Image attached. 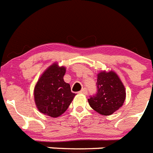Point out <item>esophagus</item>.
Returning <instances> with one entry per match:
<instances>
[{
  "instance_id": "34e87169",
  "label": "esophagus",
  "mask_w": 153,
  "mask_h": 153,
  "mask_svg": "<svg viewBox=\"0 0 153 153\" xmlns=\"http://www.w3.org/2000/svg\"><path fill=\"white\" fill-rule=\"evenodd\" d=\"M79 93H83V94H85V95H86L88 92H87V90H86V88H83V89H82V90H81V91L79 92Z\"/></svg>"
}]
</instances>
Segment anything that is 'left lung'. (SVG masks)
<instances>
[{"label": "left lung", "instance_id": "obj_1", "mask_svg": "<svg viewBox=\"0 0 153 153\" xmlns=\"http://www.w3.org/2000/svg\"><path fill=\"white\" fill-rule=\"evenodd\" d=\"M126 99L123 84L113 71L97 75V93L88 99L90 106L101 115L109 116L123 106Z\"/></svg>", "mask_w": 153, "mask_h": 153}]
</instances>
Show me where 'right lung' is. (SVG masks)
<instances>
[{"instance_id":"right-lung-1","label":"right lung","mask_w":153,"mask_h":153,"mask_svg":"<svg viewBox=\"0 0 153 153\" xmlns=\"http://www.w3.org/2000/svg\"><path fill=\"white\" fill-rule=\"evenodd\" d=\"M66 68L56 63L51 65L42 74L34 88V100L40 113L51 117L63 114L72 102L75 93L65 83Z\"/></svg>"}]
</instances>
